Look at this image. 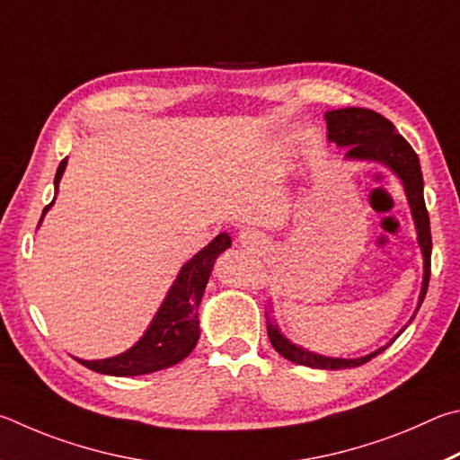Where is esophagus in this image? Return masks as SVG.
I'll list each match as a JSON object with an SVG mask.
<instances>
[{"label":"esophagus","instance_id":"esophagus-1","mask_svg":"<svg viewBox=\"0 0 460 460\" xmlns=\"http://www.w3.org/2000/svg\"><path fill=\"white\" fill-rule=\"evenodd\" d=\"M240 238H243V243H251V234H248V232H243Z\"/></svg>","mask_w":460,"mask_h":460}]
</instances>
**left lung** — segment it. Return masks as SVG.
I'll list each match as a JSON object with an SVG mask.
<instances>
[{
  "label": "left lung",
  "mask_w": 460,
  "mask_h": 460,
  "mask_svg": "<svg viewBox=\"0 0 460 460\" xmlns=\"http://www.w3.org/2000/svg\"><path fill=\"white\" fill-rule=\"evenodd\" d=\"M327 127H329V139L337 145H348V157L353 159H374L382 161L388 165L394 173L404 183L406 196L412 208V216L418 230V243H420L422 254H424V283L420 293L422 305L426 296V288H429L430 280V251H432V238H430V217L429 209L424 204V181L420 172V161H418L416 151L410 147V143L402 137L396 127H394L388 119L380 112L372 109L361 107H349V109H337L325 115ZM414 319V317H412ZM269 340L280 356L295 364L317 367V369H345V367H358L364 366L366 361L376 358L385 348L369 353L366 358L358 359H337V358H323L317 353H311L303 348H296L295 343L285 340L277 325L267 323ZM398 337V335H396Z\"/></svg>",
  "instance_id": "8db88e82"
}]
</instances>
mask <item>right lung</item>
I'll return each instance as SVG.
<instances>
[{
	"label": "right lung",
	"instance_id": "obj_1",
	"mask_svg": "<svg viewBox=\"0 0 460 460\" xmlns=\"http://www.w3.org/2000/svg\"><path fill=\"white\" fill-rule=\"evenodd\" d=\"M64 167H66V159L60 161L58 172H56V188H58ZM52 204H48L44 208V214ZM226 248H230V236L217 234L212 243L206 248H201L190 262L183 264L173 287L169 288L164 305H161V309L157 311L155 319L151 321L149 329L145 332L141 340L137 341L135 348L109 359H78L80 364L99 374L143 376L159 372V369H165L169 366H175L180 364L183 358H188L191 349L196 348L199 337L198 307L201 296H204L209 272H212L216 256L224 252Z\"/></svg>",
	"mask_w": 460,
	"mask_h": 460
}]
</instances>
